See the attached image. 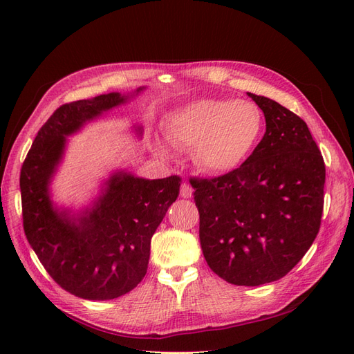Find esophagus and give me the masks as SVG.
Returning <instances> with one entry per match:
<instances>
[{
  "label": "esophagus",
  "instance_id": "1",
  "mask_svg": "<svg viewBox=\"0 0 354 354\" xmlns=\"http://www.w3.org/2000/svg\"><path fill=\"white\" fill-rule=\"evenodd\" d=\"M192 194H194V189H192V186L189 183H183L180 187V195L181 198H190Z\"/></svg>",
  "mask_w": 354,
  "mask_h": 354
}]
</instances>
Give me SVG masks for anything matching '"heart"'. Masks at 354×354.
Here are the masks:
<instances>
[{
    "label": "heart",
    "mask_w": 354,
    "mask_h": 354,
    "mask_svg": "<svg viewBox=\"0 0 354 354\" xmlns=\"http://www.w3.org/2000/svg\"><path fill=\"white\" fill-rule=\"evenodd\" d=\"M263 113L246 100L202 99L181 106L165 120V137L177 149L194 147V160L208 174H229L251 156L263 133ZM160 155L165 145L156 142Z\"/></svg>",
    "instance_id": "1"
}]
</instances>
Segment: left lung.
<instances>
[{
    "instance_id": "left-lung-1",
    "label": "left lung",
    "mask_w": 354,
    "mask_h": 354,
    "mask_svg": "<svg viewBox=\"0 0 354 354\" xmlns=\"http://www.w3.org/2000/svg\"><path fill=\"white\" fill-rule=\"evenodd\" d=\"M248 95L266 118L261 142L233 173L190 185L209 269L229 283L259 286L291 272L316 239L325 162L301 118Z\"/></svg>"
}]
</instances>
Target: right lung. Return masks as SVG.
Wrapping results in <instances>:
<instances>
[{"instance_id":"right-lung-1","label":"right lung","mask_w":354,"mask_h":354,"mask_svg":"<svg viewBox=\"0 0 354 354\" xmlns=\"http://www.w3.org/2000/svg\"><path fill=\"white\" fill-rule=\"evenodd\" d=\"M128 99L109 93L60 106L41 127L20 171L26 239L57 285L84 299H113L142 282L151 239L180 190L178 176L147 180L116 171L84 211L53 205L48 186L66 137Z\"/></svg>"}]
</instances>
